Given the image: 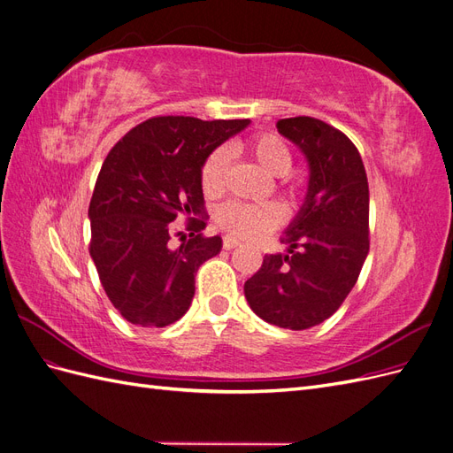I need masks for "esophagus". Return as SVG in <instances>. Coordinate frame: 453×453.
Here are the masks:
<instances>
[{
  "mask_svg": "<svg viewBox=\"0 0 453 453\" xmlns=\"http://www.w3.org/2000/svg\"><path fill=\"white\" fill-rule=\"evenodd\" d=\"M238 245H240V240L232 238V236H225V240H223V248H225L226 251H230V250L238 248Z\"/></svg>",
  "mask_w": 453,
  "mask_h": 453,
  "instance_id": "obj_1",
  "label": "esophagus"
}]
</instances>
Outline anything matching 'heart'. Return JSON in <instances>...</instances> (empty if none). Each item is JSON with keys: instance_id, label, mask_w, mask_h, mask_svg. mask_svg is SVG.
Here are the masks:
<instances>
[{"instance_id": "heart-1", "label": "heart", "mask_w": 453, "mask_h": 453, "mask_svg": "<svg viewBox=\"0 0 453 453\" xmlns=\"http://www.w3.org/2000/svg\"><path fill=\"white\" fill-rule=\"evenodd\" d=\"M255 162L272 177H283L293 166V155L287 143L273 134H265L248 145ZM228 170V153L217 149L202 166V188L208 195H217L225 188ZM217 223L232 234L242 238H260L283 221V210L278 203H223L215 213Z\"/></svg>"}]
</instances>
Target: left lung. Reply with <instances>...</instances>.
Masks as SVG:
<instances>
[{
	"mask_svg": "<svg viewBox=\"0 0 453 453\" xmlns=\"http://www.w3.org/2000/svg\"><path fill=\"white\" fill-rule=\"evenodd\" d=\"M304 155L308 188L280 238L285 253L265 255L243 285L251 310L270 325L304 331L344 303L368 255V181L348 135L311 117L278 120Z\"/></svg>",
	"mask_w": 453,
	"mask_h": 453,
	"instance_id": "1",
	"label": "left lung"
}]
</instances>
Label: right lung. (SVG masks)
Instances as JSON below:
<instances>
[{
	"label": "right lung",
	"instance_id": "add662e5",
	"mask_svg": "<svg viewBox=\"0 0 453 453\" xmlns=\"http://www.w3.org/2000/svg\"><path fill=\"white\" fill-rule=\"evenodd\" d=\"M251 120L155 117L132 128L100 170L88 208L90 257L105 295L122 318L143 328L181 319L195 276L223 248L203 238L202 166ZM177 216L191 219V238L169 242Z\"/></svg>",
	"mask_w": 453,
	"mask_h": 453
}]
</instances>
